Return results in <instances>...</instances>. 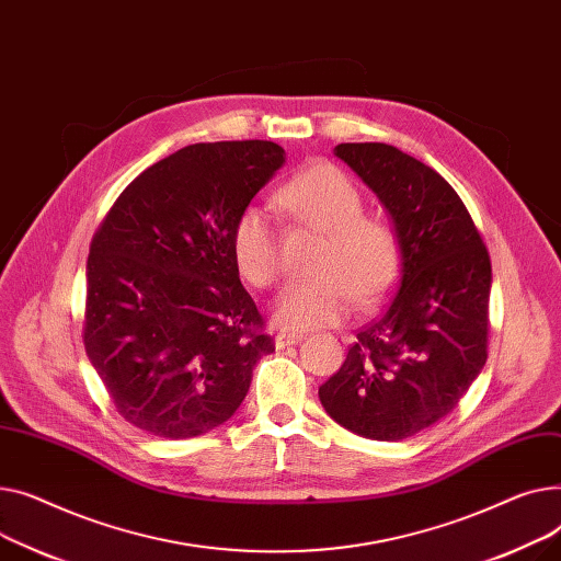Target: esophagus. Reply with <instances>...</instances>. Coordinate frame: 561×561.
Segmentation results:
<instances>
[{"mask_svg":"<svg viewBox=\"0 0 561 561\" xmlns=\"http://www.w3.org/2000/svg\"><path fill=\"white\" fill-rule=\"evenodd\" d=\"M301 340H304L301 333H285V331H280V333H276L274 344H276V348H287V346L299 344Z\"/></svg>","mask_w":561,"mask_h":561,"instance_id":"1","label":"esophagus"}]
</instances>
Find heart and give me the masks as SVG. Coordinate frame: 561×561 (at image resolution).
Instances as JSON below:
<instances>
[{"mask_svg": "<svg viewBox=\"0 0 561 561\" xmlns=\"http://www.w3.org/2000/svg\"><path fill=\"white\" fill-rule=\"evenodd\" d=\"M278 204L296 221L323 233L314 260V278L285 287L274 304V321L289 331L335 325L353 304L374 306L397 283L401 240L397 228L365 215L357 185L335 164L317 162L294 176ZM236 265L251 285L267 287L280 276L278 233L270 213L247 206L230 233Z\"/></svg>", "mask_w": 561, "mask_h": 561, "instance_id": "heart-1", "label": "heart"}]
</instances>
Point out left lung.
Wrapping results in <instances>:
<instances>
[{
    "label": "left lung",
    "instance_id": "left-lung-1",
    "mask_svg": "<svg viewBox=\"0 0 561 561\" xmlns=\"http://www.w3.org/2000/svg\"><path fill=\"white\" fill-rule=\"evenodd\" d=\"M335 156L389 213L401 278L319 401L359 437L401 442L450 414L480 376L491 262L467 206L427 164L382 142H344Z\"/></svg>",
    "mask_w": 561,
    "mask_h": 561
}]
</instances>
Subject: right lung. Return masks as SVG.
Returning <instances> with one entry per match:
<instances>
[{"label":"right lung","mask_w":561,"mask_h":561,"mask_svg":"<svg viewBox=\"0 0 561 561\" xmlns=\"http://www.w3.org/2000/svg\"><path fill=\"white\" fill-rule=\"evenodd\" d=\"M285 164L267 140L199 142L130 183L90 244L85 353L117 412L162 439L206 435L242 405L274 340L230 233Z\"/></svg>","instance_id":"add662e5"}]
</instances>
